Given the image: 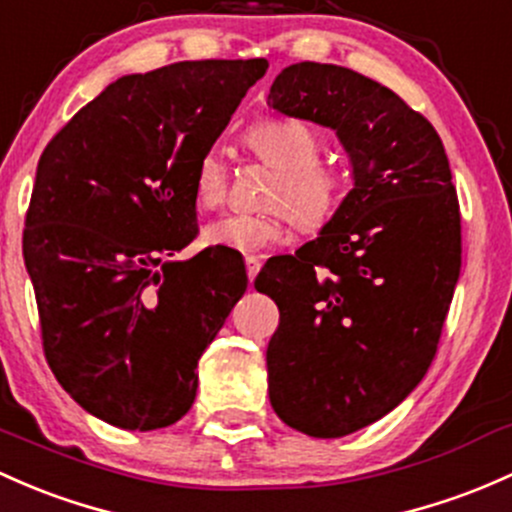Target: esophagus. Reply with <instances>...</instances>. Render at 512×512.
I'll return each instance as SVG.
<instances>
[{"label": "esophagus", "mask_w": 512, "mask_h": 512, "mask_svg": "<svg viewBox=\"0 0 512 512\" xmlns=\"http://www.w3.org/2000/svg\"><path fill=\"white\" fill-rule=\"evenodd\" d=\"M258 271H261V261L256 256H246V276H249V283H254Z\"/></svg>", "instance_id": "esophagus-1"}]
</instances>
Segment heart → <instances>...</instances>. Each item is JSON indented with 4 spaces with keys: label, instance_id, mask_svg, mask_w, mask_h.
I'll list each match as a JSON object with an SVG mask.
<instances>
[{
    "label": "heart",
    "instance_id": "1",
    "mask_svg": "<svg viewBox=\"0 0 512 512\" xmlns=\"http://www.w3.org/2000/svg\"><path fill=\"white\" fill-rule=\"evenodd\" d=\"M244 144L256 161L273 168L258 214H227L207 224L205 241L219 249L261 251L280 244L293 219L302 232H317L342 207L346 173L322 161V139L310 124L295 117H268L249 126ZM229 170L217 151L202 153L192 173V195L202 210L224 205Z\"/></svg>",
    "mask_w": 512,
    "mask_h": 512
}]
</instances>
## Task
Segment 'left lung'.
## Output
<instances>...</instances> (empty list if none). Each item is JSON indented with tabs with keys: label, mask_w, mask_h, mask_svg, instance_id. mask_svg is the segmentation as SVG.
I'll return each instance as SVG.
<instances>
[{
	"label": "left lung",
	"mask_w": 512,
	"mask_h": 512,
	"mask_svg": "<svg viewBox=\"0 0 512 512\" xmlns=\"http://www.w3.org/2000/svg\"><path fill=\"white\" fill-rule=\"evenodd\" d=\"M268 107L337 131L354 166L322 234L268 258L254 283L280 310L273 410L310 437H344L403 403L437 354L461 271L459 197L434 126L381 82L295 63Z\"/></svg>",
	"instance_id": "8db88e82"
}]
</instances>
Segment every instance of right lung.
<instances>
[{"label": "right lung", "mask_w": 512, "mask_h": 512, "mask_svg": "<svg viewBox=\"0 0 512 512\" xmlns=\"http://www.w3.org/2000/svg\"><path fill=\"white\" fill-rule=\"evenodd\" d=\"M268 60H183L124 75L48 141L24 227L41 342L58 383L122 430H158L195 403L197 361L246 268L197 236L192 173Z\"/></svg>", "instance_id": "1"}]
</instances>
